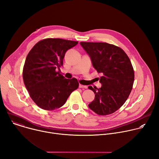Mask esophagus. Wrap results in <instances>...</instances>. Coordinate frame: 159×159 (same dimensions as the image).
Segmentation results:
<instances>
[{
    "instance_id": "obj_1",
    "label": "esophagus",
    "mask_w": 159,
    "mask_h": 159,
    "mask_svg": "<svg viewBox=\"0 0 159 159\" xmlns=\"http://www.w3.org/2000/svg\"><path fill=\"white\" fill-rule=\"evenodd\" d=\"M79 88H84V89H87V86L86 85H82V84H80L79 85Z\"/></svg>"
}]
</instances>
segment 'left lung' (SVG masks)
Returning <instances> with one entry per match:
<instances>
[{
    "mask_svg": "<svg viewBox=\"0 0 159 159\" xmlns=\"http://www.w3.org/2000/svg\"><path fill=\"white\" fill-rule=\"evenodd\" d=\"M89 54L93 66L101 73V88L89 86L95 98L89 104L96 114L108 115L120 109L127 100L134 82V74L131 61L121 48L107 43L80 42Z\"/></svg>",
    "mask_w": 159,
    "mask_h": 159,
    "instance_id": "obj_1",
    "label": "left lung"
}]
</instances>
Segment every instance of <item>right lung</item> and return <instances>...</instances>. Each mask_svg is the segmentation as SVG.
<instances>
[{
  "label": "right lung",
  "instance_id": "add662e5",
  "mask_svg": "<svg viewBox=\"0 0 159 159\" xmlns=\"http://www.w3.org/2000/svg\"><path fill=\"white\" fill-rule=\"evenodd\" d=\"M78 41L46 38L38 41L27 55L22 78L30 96L40 108L51 111L61 107L79 85L77 79H65L57 69L63 66L66 52Z\"/></svg>",
  "mask_w": 159,
  "mask_h": 159
}]
</instances>
